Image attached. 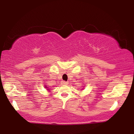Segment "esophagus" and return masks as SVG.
Returning <instances> with one entry per match:
<instances>
[{
	"label": "esophagus",
	"instance_id": "obj_1",
	"mask_svg": "<svg viewBox=\"0 0 134 134\" xmlns=\"http://www.w3.org/2000/svg\"><path fill=\"white\" fill-rule=\"evenodd\" d=\"M61 84H62V85H67L68 84V82H67V81H62V83H61Z\"/></svg>",
	"mask_w": 134,
	"mask_h": 134
}]
</instances>
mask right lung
Here are the masks:
<instances>
[{"mask_svg":"<svg viewBox=\"0 0 134 134\" xmlns=\"http://www.w3.org/2000/svg\"><path fill=\"white\" fill-rule=\"evenodd\" d=\"M45 89H47V90H48V92H50V90H51V89H49V88H48V87H47V86H45Z\"/></svg>","mask_w":134,"mask_h":134,"instance_id":"1","label":"right lung"}]
</instances>
